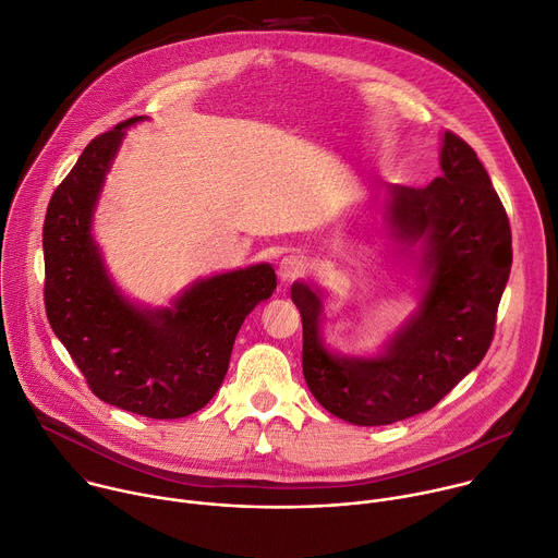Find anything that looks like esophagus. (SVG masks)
<instances>
[{
	"mask_svg": "<svg viewBox=\"0 0 558 558\" xmlns=\"http://www.w3.org/2000/svg\"><path fill=\"white\" fill-rule=\"evenodd\" d=\"M305 274H307V263L302 260L300 256H287V258H282V263L278 267V276L284 284H291V282L300 280Z\"/></svg>",
	"mask_w": 558,
	"mask_h": 558,
	"instance_id": "34e87169",
	"label": "esophagus"
}]
</instances>
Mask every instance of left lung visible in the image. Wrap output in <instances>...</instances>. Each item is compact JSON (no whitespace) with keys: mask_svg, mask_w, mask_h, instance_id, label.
I'll return each mask as SVG.
<instances>
[{"mask_svg":"<svg viewBox=\"0 0 558 558\" xmlns=\"http://www.w3.org/2000/svg\"><path fill=\"white\" fill-rule=\"evenodd\" d=\"M440 178L425 189L389 184L385 231L396 253L418 244L423 298L380 356H340L323 344V293L291 284L302 318V374L333 416L391 425L432 410L487 353L512 267V231L474 148L445 131Z\"/></svg>","mask_w":558,"mask_h":558,"instance_id":"left-lung-1","label":"left lung"}]
</instances>
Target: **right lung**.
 I'll use <instances>...</instances> for the list:
<instances>
[{
    "mask_svg": "<svg viewBox=\"0 0 558 558\" xmlns=\"http://www.w3.org/2000/svg\"><path fill=\"white\" fill-rule=\"evenodd\" d=\"M120 122L84 148L56 189L44 220V305L90 391L146 418H184L216 396L235 336L276 271L253 265L197 280L171 307H137L111 280L93 240V211L129 126Z\"/></svg>",
    "mask_w": 558,
    "mask_h": 558,
    "instance_id": "1",
    "label": "right lung"
}]
</instances>
